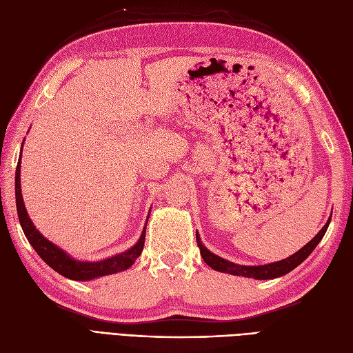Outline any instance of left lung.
Instances as JSON below:
<instances>
[{
    "label": "left lung",
    "instance_id": "8db88e82",
    "mask_svg": "<svg viewBox=\"0 0 353 353\" xmlns=\"http://www.w3.org/2000/svg\"><path fill=\"white\" fill-rule=\"evenodd\" d=\"M330 221H331V218L327 221V223L323 227V230L319 231L311 241H309L306 245H303L301 250L296 252L294 254H292L290 258L283 259L280 262L268 263V265H261V266L236 265V263H232L230 261L222 259V258H219V256L209 252L205 248V245L201 244L199 234H196V240H197L203 261H205L212 270L219 271V272L232 274V275L248 276V279H254V280H272V279H276V276L285 275L287 272H290L292 270H294L297 265H301L307 258V256L312 253V250L316 248V244L321 241V239L324 237V234H325V231L330 225Z\"/></svg>",
    "mask_w": 353,
    "mask_h": 353
}]
</instances>
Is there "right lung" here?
Masks as SVG:
<instances>
[{
	"label": "right lung",
	"instance_id": "obj_1",
	"mask_svg": "<svg viewBox=\"0 0 353 353\" xmlns=\"http://www.w3.org/2000/svg\"><path fill=\"white\" fill-rule=\"evenodd\" d=\"M20 156H22V153H20ZM16 206L20 225H22L25 236L28 241L32 244V248H34L35 252L41 256L42 261L50 265L51 268L57 271L60 275L66 276V279L74 281H88L92 279H97V276L121 272L130 268L143 252L145 240V227L140 240H138L134 248L121 254L112 256V258L100 262H81L72 259L65 250H61L56 244H52L50 240L42 236L28 216L22 197V190H20V159L16 168Z\"/></svg>",
	"mask_w": 353,
	"mask_h": 353
}]
</instances>
